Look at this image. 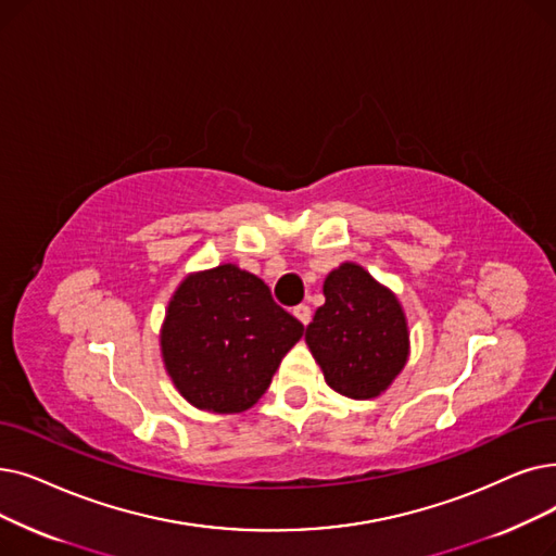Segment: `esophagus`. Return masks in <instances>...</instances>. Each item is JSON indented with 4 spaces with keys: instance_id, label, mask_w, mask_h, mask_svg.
I'll return each mask as SVG.
<instances>
[{
    "instance_id": "esophagus-1",
    "label": "esophagus",
    "mask_w": 556,
    "mask_h": 556,
    "mask_svg": "<svg viewBox=\"0 0 556 556\" xmlns=\"http://www.w3.org/2000/svg\"><path fill=\"white\" fill-rule=\"evenodd\" d=\"M293 316H295V318L306 327V325L311 323V308H308L306 304H300V306H295V308H293Z\"/></svg>"
}]
</instances>
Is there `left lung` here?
I'll use <instances>...</instances> for the list:
<instances>
[{
  "label": "left lung",
  "instance_id": "obj_1",
  "mask_svg": "<svg viewBox=\"0 0 556 556\" xmlns=\"http://www.w3.org/2000/svg\"><path fill=\"white\" fill-rule=\"evenodd\" d=\"M325 304L304 341L327 386L352 400L379 397L408 361V323L397 295L358 263L345 261L325 283Z\"/></svg>",
  "mask_w": 556,
  "mask_h": 556
}]
</instances>
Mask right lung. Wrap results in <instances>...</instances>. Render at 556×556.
<instances>
[{
  "mask_svg": "<svg viewBox=\"0 0 556 556\" xmlns=\"http://www.w3.org/2000/svg\"><path fill=\"white\" fill-rule=\"evenodd\" d=\"M304 333L270 288L236 263L190 273L161 325V356L179 395L208 414H243L268 391Z\"/></svg>",
  "mask_w": 556,
  "mask_h": 556,
  "instance_id": "obj_1",
  "label": "right lung"
}]
</instances>
